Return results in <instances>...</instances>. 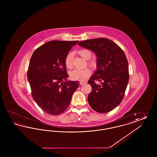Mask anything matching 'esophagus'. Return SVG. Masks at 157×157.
<instances>
[{
	"instance_id": "1",
	"label": "esophagus",
	"mask_w": 157,
	"mask_h": 157,
	"mask_svg": "<svg viewBox=\"0 0 157 157\" xmlns=\"http://www.w3.org/2000/svg\"><path fill=\"white\" fill-rule=\"evenodd\" d=\"M85 83H86V82H79V84H80V85H83V84H85Z\"/></svg>"
}]
</instances>
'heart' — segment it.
<instances>
[{
    "instance_id": "b5f03b06",
    "label": "heart",
    "mask_w": 157,
    "mask_h": 157,
    "mask_svg": "<svg viewBox=\"0 0 157 157\" xmlns=\"http://www.w3.org/2000/svg\"><path fill=\"white\" fill-rule=\"evenodd\" d=\"M80 56L85 60H89L91 57V52L87 49H81L78 51ZM73 53H69L65 59V67L69 69H71L73 67ZM88 65L92 67H94L96 65V63L90 60L88 62ZM91 74V71L89 68H84L83 69H75L69 73L71 78L76 81H84L88 78Z\"/></svg>"
}]
</instances>
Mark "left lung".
<instances>
[{"label":"left lung","mask_w":157,"mask_h":157,"mask_svg":"<svg viewBox=\"0 0 157 157\" xmlns=\"http://www.w3.org/2000/svg\"><path fill=\"white\" fill-rule=\"evenodd\" d=\"M78 45L91 50L97 56V70L88 83L92 91L88 101L90 107L99 113L115 109L122 101L129 81L127 57L118 45L106 38L81 41ZM95 80L101 82L96 84Z\"/></svg>","instance_id":"8db88e82"}]
</instances>
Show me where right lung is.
<instances>
[{
  "label": "right lung",
  "mask_w": 157,
  "mask_h": 157,
  "mask_svg": "<svg viewBox=\"0 0 157 157\" xmlns=\"http://www.w3.org/2000/svg\"><path fill=\"white\" fill-rule=\"evenodd\" d=\"M78 40H52L36 49L32 54L27 76L32 95L38 106L50 115L64 112L79 82L67 80L65 59Z\"/></svg>",
  "instance_id": "1"
}]
</instances>
